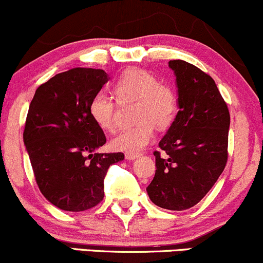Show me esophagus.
I'll use <instances>...</instances> for the list:
<instances>
[{
    "instance_id": "obj_1",
    "label": "esophagus",
    "mask_w": 263,
    "mask_h": 263,
    "mask_svg": "<svg viewBox=\"0 0 263 263\" xmlns=\"http://www.w3.org/2000/svg\"><path fill=\"white\" fill-rule=\"evenodd\" d=\"M138 156H140V155H138V153H129V152H127V153H126V155H125L126 159H128V161H134V159L137 158Z\"/></svg>"
}]
</instances>
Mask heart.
Here are the masks:
<instances>
[{
	"label": "heart",
	"mask_w": 263,
	"mask_h": 263,
	"mask_svg": "<svg viewBox=\"0 0 263 263\" xmlns=\"http://www.w3.org/2000/svg\"><path fill=\"white\" fill-rule=\"evenodd\" d=\"M114 92L121 104L137 101L135 127L120 132L111 141L115 149L137 153L153 138V125L167 128L173 122L178 111L176 90L144 69L134 68L122 73L115 83ZM90 115L99 127L104 131H114L116 127L117 104L105 92H98L90 101Z\"/></svg>",
	"instance_id": "heart-1"
}]
</instances>
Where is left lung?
<instances>
[{"mask_svg": "<svg viewBox=\"0 0 263 263\" xmlns=\"http://www.w3.org/2000/svg\"><path fill=\"white\" fill-rule=\"evenodd\" d=\"M178 85L176 120L155 151L149 199L168 210H186L213 188L228 162L230 112L209 74L184 60H171ZM165 155L161 157V152Z\"/></svg>", "mask_w": 263, "mask_h": 263, "instance_id": "8db88e82", "label": "left lung"}]
</instances>
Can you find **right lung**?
Wrapping results in <instances>:
<instances>
[{"instance_id":"add662e5","label":"right lung","mask_w":263,"mask_h":263,"mask_svg":"<svg viewBox=\"0 0 263 263\" xmlns=\"http://www.w3.org/2000/svg\"><path fill=\"white\" fill-rule=\"evenodd\" d=\"M107 81L102 69L73 68L35 90L23 141L42 194L57 208L84 211L104 199V179L125 155L95 153L106 136L90 115V101Z\"/></svg>"}]
</instances>
